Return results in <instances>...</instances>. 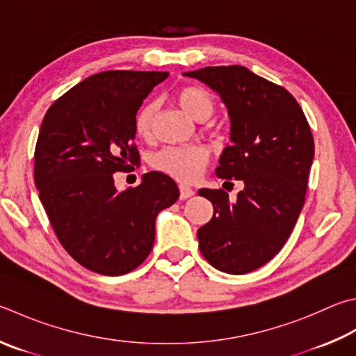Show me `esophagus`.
I'll return each instance as SVG.
<instances>
[{
    "instance_id": "esophagus-1",
    "label": "esophagus",
    "mask_w": 356,
    "mask_h": 356,
    "mask_svg": "<svg viewBox=\"0 0 356 356\" xmlns=\"http://www.w3.org/2000/svg\"><path fill=\"white\" fill-rule=\"evenodd\" d=\"M179 191H180V199L182 200H185V199H188V197H191L193 195H195V190L193 188H190L188 185H179Z\"/></svg>"
}]
</instances>
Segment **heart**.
<instances>
[{
    "label": "heart",
    "mask_w": 356,
    "mask_h": 356,
    "mask_svg": "<svg viewBox=\"0 0 356 356\" xmlns=\"http://www.w3.org/2000/svg\"><path fill=\"white\" fill-rule=\"evenodd\" d=\"M177 104L193 118L204 121L215 112L216 102L209 90L200 86H184L176 92ZM157 107L154 101H147L135 115V132L140 138L147 140L152 135ZM210 161V151L204 145L166 146L152 157V166L180 182L196 180Z\"/></svg>",
    "instance_id": "1"
}]
</instances>
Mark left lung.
Segmentation results:
<instances>
[{
    "mask_svg": "<svg viewBox=\"0 0 356 356\" xmlns=\"http://www.w3.org/2000/svg\"><path fill=\"white\" fill-rule=\"evenodd\" d=\"M185 74L216 90L227 106L232 145L216 176L244 182L235 202L221 188L199 190L213 204V218L197 230L200 254L221 273L248 274L279 254L300 215L314 157L312 129L286 88L245 67Z\"/></svg>",
    "mask_w": 356,
    "mask_h": 356,
    "instance_id": "obj_1",
    "label": "left lung"
}]
</instances>
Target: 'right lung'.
Here are the masks:
<instances>
[{"label":"right lung","mask_w":356,"mask_h":356,"mask_svg":"<svg viewBox=\"0 0 356 356\" xmlns=\"http://www.w3.org/2000/svg\"><path fill=\"white\" fill-rule=\"evenodd\" d=\"M166 77L165 71H102L57 98L43 118L35 186L57 240L93 273L138 268L152 250L157 215L179 197L176 182L159 171L124 191L113 180L138 166L135 115Z\"/></svg>","instance_id":"right-lung-1"}]
</instances>
